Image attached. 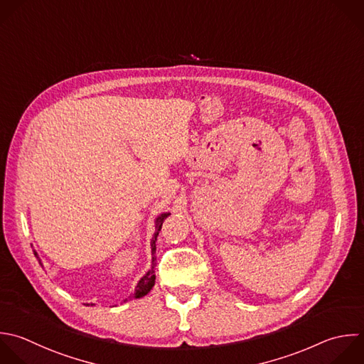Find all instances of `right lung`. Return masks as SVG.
I'll list each match as a JSON object with an SVG mask.
<instances>
[{
	"instance_id": "obj_1",
	"label": "right lung",
	"mask_w": 364,
	"mask_h": 364,
	"mask_svg": "<svg viewBox=\"0 0 364 364\" xmlns=\"http://www.w3.org/2000/svg\"><path fill=\"white\" fill-rule=\"evenodd\" d=\"M171 213H161L158 218H156V220H155V228H156V232H155V235H154V237H152V240H151V247H152V255H154V257H152V267L148 270V273L138 282V284H136V289H135V293L132 294V297H135V299H139V297H142V296H145V294H148L149 291H151V289L154 287V284H155V266H156V257H155V250H156V245H155V242H156V237H158V235H159V230H161V228H162V223H164V220L169 216ZM36 253V252H34ZM36 256H37V253H36ZM38 257V256H37Z\"/></svg>"
}]
</instances>
